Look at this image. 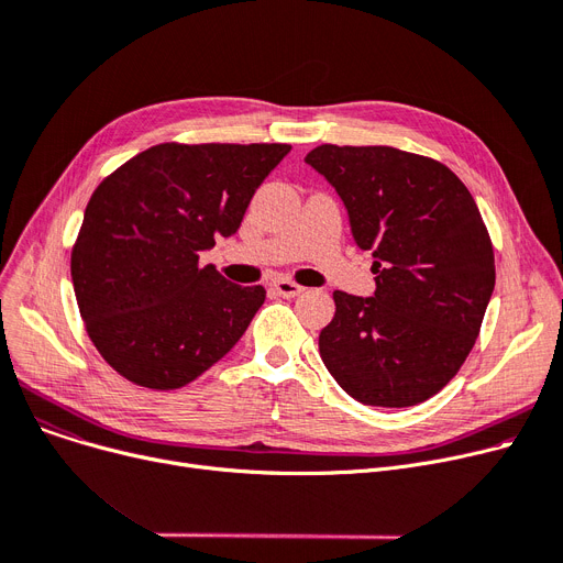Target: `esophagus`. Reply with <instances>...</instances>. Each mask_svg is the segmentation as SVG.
Here are the masks:
<instances>
[{
    "instance_id": "obj_1",
    "label": "esophagus",
    "mask_w": 563,
    "mask_h": 563,
    "mask_svg": "<svg viewBox=\"0 0 563 563\" xmlns=\"http://www.w3.org/2000/svg\"><path fill=\"white\" fill-rule=\"evenodd\" d=\"M272 287H274V291L278 294V297H283V299H294V297H299V294L303 291L301 285H297L294 280H287V278L274 280Z\"/></svg>"
}]
</instances>
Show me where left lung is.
<instances>
[{"label": "left lung", "mask_w": 563, "mask_h": 563, "mask_svg": "<svg viewBox=\"0 0 563 563\" xmlns=\"http://www.w3.org/2000/svg\"><path fill=\"white\" fill-rule=\"evenodd\" d=\"M306 162L340 194L376 274L369 299L333 291L321 361L361 404H422L465 363L495 287L479 207L445 164L390 145L323 143Z\"/></svg>", "instance_id": "1"}]
</instances>
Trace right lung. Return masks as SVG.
<instances>
[{"label": "right lung", "mask_w": 563, "mask_h": 563, "mask_svg": "<svg viewBox=\"0 0 563 563\" xmlns=\"http://www.w3.org/2000/svg\"><path fill=\"white\" fill-rule=\"evenodd\" d=\"M289 143H159L98 185L70 255L88 338L134 386L177 390L240 342L262 285L225 280L198 253L242 225Z\"/></svg>", "instance_id": "obj_1"}]
</instances>
